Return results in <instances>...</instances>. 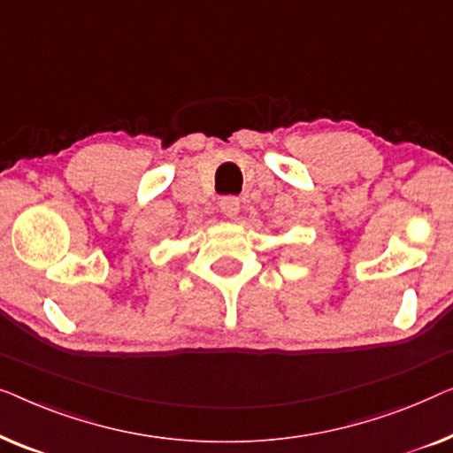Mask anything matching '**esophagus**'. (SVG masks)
I'll return each instance as SVG.
<instances>
[{"label": "esophagus", "mask_w": 453, "mask_h": 453, "mask_svg": "<svg viewBox=\"0 0 453 453\" xmlns=\"http://www.w3.org/2000/svg\"><path fill=\"white\" fill-rule=\"evenodd\" d=\"M219 209H221V213L226 215V218L232 219L240 211V199H238V196H224V199L219 201Z\"/></svg>", "instance_id": "esophagus-1"}]
</instances>
